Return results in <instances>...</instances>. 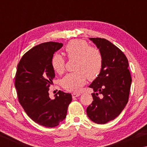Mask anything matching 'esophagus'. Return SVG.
Returning <instances> with one entry per match:
<instances>
[{"instance_id":"obj_1","label":"esophagus","mask_w":147,"mask_h":147,"mask_svg":"<svg viewBox=\"0 0 147 147\" xmlns=\"http://www.w3.org/2000/svg\"><path fill=\"white\" fill-rule=\"evenodd\" d=\"M80 95V93H72V96H73V98H75V97H78Z\"/></svg>"}]
</instances>
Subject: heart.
<instances>
[{
  "instance_id": "heart-1",
  "label": "heart",
  "mask_w": 147,
  "mask_h": 147,
  "mask_svg": "<svg viewBox=\"0 0 147 147\" xmlns=\"http://www.w3.org/2000/svg\"><path fill=\"white\" fill-rule=\"evenodd\" d=\"M65 54L69 59H76L74 73H69L62 79L61 86L66 90L78 92L85 84L87 78L95 79L100 73L103 59L100 50L90 47L88 42L82 39H74L65 47ZM51 65L57 73L65 70V60L59 54H54Z\"/></svg>"
}]
</instances>
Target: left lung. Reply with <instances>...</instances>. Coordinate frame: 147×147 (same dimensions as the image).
Segmentation results:
<instances>
[{
	"label": "left lung",
	"mask_w": 147,
	"mask_h": 147,
	"mask_svg": "<svg viewBox=\"0 0 147 147\" xmlns=\"http://www.w3.org/2000/svg\"><path fill=\"white\" fill-rule=\"evenodd\" d=\"M102 55V67L89 87L93 89V100L86 109L89 118L103 124L118 117L127 104L131 78L125 54L104 38H90Z\"/></svg>",
	"instance_id": "8db88e82"
}]
</instances>
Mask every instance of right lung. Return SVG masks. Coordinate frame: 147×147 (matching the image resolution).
<instances>
[{"instance_id":"right-lung-1","label":"right lung","mask_w":147,"mask_h":147,"mask_svg":"<svg viewBox=\"0 0 147 147\" xmlns=\"http://www.w3.org/2000/svg\"><path fill=\"white\" fill-rule=\"evenodd\" d=\"M62 46L52 41L35 46L22 57L15 76L20 104L35 123L47 128L55 127L66 117L72 100L70 93L59 91L54 99L49 93L55 77L51 59Z\"/></svg>"}]
</instances>
